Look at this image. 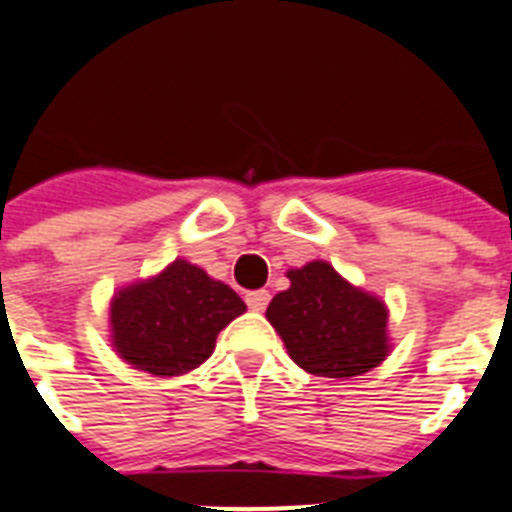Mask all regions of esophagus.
Instances as JSON below:
<instances>
[{
    "mask_svg": "<svg viewBox=\"0 0 512 512\" xmlns=\"http://www.w3.org/2000/svg\"><path fill=\"white\" fill-rule=\"evenodd\" d=\"M269 300H272L269 290L246 292V303H248V308H251V310H264L266 305H269Z\"/></svg>",
    "mask_w": 512,
    "mask_h": 512,
    "instance_id": "esophagus-1",
    "label": "esophagus"
}]
</instances>
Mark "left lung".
Wrapping results in <instances>:
<instances>
[{
    "label": "left lung",
    "instance_id": "8db88e82",
    "mask_svg": "<svg viewBox=\"0 0 512 512\" xmlns=\"http://www.w3.org/2000/svg\"><path fill=\"white\" fill-rule=\"evenodd\" d=\"M266 318L300 368L323 378H352L388 355V310L378 298L344 282L326 261L290 269Z\"/></svg>",
    "mask_w": 512,
    "mask_h": 512
}]
</instances>
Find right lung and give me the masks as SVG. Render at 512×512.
Here are the masks:
<instances>
[{
	"label": "right lung",
	"instance_id": "obj_1",
	"mask_svg": "<svg viewBox=\"0 0 512 512\" xmlns=\"http://www.w3.org/2000/svg\"><path fill=\"white\" fill-rule=\"evenodd\" d=\"M246 303L204 269L173 261L150 282L126 287L111 303L113 347L152 375H181L212 355L217 334Z\"/></svg>",
	"mask_w": 512,
	"mask_h": 512
}]
</instances>
